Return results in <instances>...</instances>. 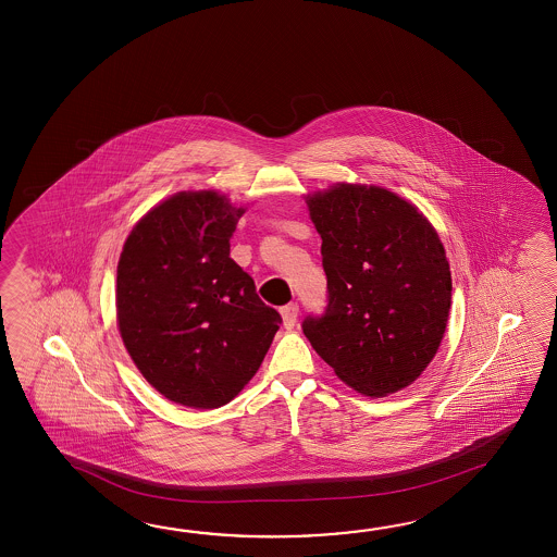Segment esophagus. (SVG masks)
Listing matches in <instances>:
<instances>
[{
  "label": "esophagus",
  "instance_id": "34e87169",
  "mask_svg": "<svg viewBox=\"0 0 557 557\" xmlns=\"http://www.w3.org/2000/svg\"><path fill=\"white\" fill-rule=\"evenodd\" d=\"M281 317H283V324L286 331L295 329L296 319H298V307H296L295 302L281 308Z\"/></svg>",
  "mask_w": 557,
  "mask_h": 557
}]
</instances>
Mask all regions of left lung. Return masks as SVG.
Returning a JSON list of instances; mask_svg holds the SVG:
<instances>
[{"label":"left lung","instance_id":"obj_1","mask_svg":"<svg viewBox=\"0 0 557 557\" xmlns=\"http://www.w3.org/2000/svg\"><path fill=\"white\" fill-rule=\"evenodd\" d=\"M305 202L329 278L326 314L305 320V336L356 392L403 391L434 360L450 319V262L436 228L379 185L334 183Z\"/></svg>","mask_w":557,"mask_h":557}]
</instances>
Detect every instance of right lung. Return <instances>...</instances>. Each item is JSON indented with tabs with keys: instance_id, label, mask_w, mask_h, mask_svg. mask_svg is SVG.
<instances>
[{
	"instance_id": "1",
	"label": "right lung",
	"mask_w": 557,
	"mask_h": 557,
	"mask_svg": "<svg viewBox=\"0 0 557 557\" xmlns=\"http://www.w3.org/2000/svg\"><path fill=\"white\" fill-rule=\"evenodd\" d=\"M247 207L178 190L135 223L117 264V329L143 379L171 403L213 410L261 368L281 314L231 259Z\"/></svg>"
}]
</instances>
